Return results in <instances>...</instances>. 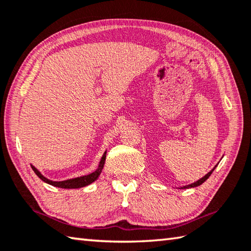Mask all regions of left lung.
Returning <instances> with one entry per match:
<instances>
[{"label":"left lung","mask_w":251,"mask_h":251,"mask_svg":"<svg viewBox=\"0 0 251 251\" xmlns=\"http://www.w3.org/2000/svg\"><path fill=\"white\" fill-rule=\"evenodd\" d=\"M218 166V164L214 166V168L211 170L208 174H205L202 178H200V179H198L197 181H195V183H193V184H190V185H187V186H184V187H180V189H187V188H193V187H198V186H200L201 184H203L205 180H207L209 177H210V175L212 174V172L215 170V168H217Z\"/></svg>","instance_id":"left-lung-1"}]
</instances>
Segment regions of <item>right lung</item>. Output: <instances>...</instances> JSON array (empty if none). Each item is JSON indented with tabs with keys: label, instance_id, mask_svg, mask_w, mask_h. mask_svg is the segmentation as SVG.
I'll list each match as a JSON object with an SVG mask.
<instances>
[{
	"label": "right lung",
	"instance_id": "add662e5",
	"mask_svg": "<svg viewBox=\"0 0 251 251\" xmlns=\"http://www.w3.org/2000/svg\"><path fill=\"white\" fill-rule=\"evenodd\" d=\"M105 158H106V151L104 152V153H103L97 170L95 172H92V173L88 174V175L79 176V177H74V178H70V179H66V180H60V181L51 180V179L47 178L46 176H43L41 174V172L39 171L38 169L34 168L32 164H30V166H31V169L33 170L34 173L37 174L38 177L40 178L42 181H44V183H47L49 185H52V186H54V187H58V188L74 189V188L85 187V186L92 184L93 181H96L98 178H99V176H100L101 172L103 170V166H104V163H105Z\"/></svg>",
	"mask_w": 251,
	"mask_h": 251
}]
</instances>
